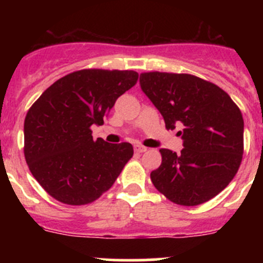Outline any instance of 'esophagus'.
<instances>
[{
  "label": "esophagus",
  "instance_id": "34e87169",
  "mask_svg": "<svg viewBox=\"0 0 263 263\" xmlns=\"http://www.w3.org/2000/svg\"><path fill=\"white\" fill-rule=\"evenodd\" d=\"M147 150V147L142 146V145H135V151L136 153H145Z\"/></svg>",
  "mask_w": 263,
  "mask_h": 263
}]
</instances>
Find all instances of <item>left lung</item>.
Wrapping results in <instances>:
<instances>
[{
    "instance_id": "left-lung-1",
    "label": "left lung",
    "mask_w": 263,
    "mask_h": 263,
    "mask_svg": "<svg viewBox=\"0 0 263 263\" xmlns=\"http://www.w3.org/2000/svg\"><path fill=\"white\" fill-rule=\"evenodd\" d=\"M142 91L161 113L166 129L179 128V155L161 148V164L150 178L177 205L196 206L221 192L243 156L242 113L217 85L188 73L145 72Z\"/></svg>"
}]
</instances>
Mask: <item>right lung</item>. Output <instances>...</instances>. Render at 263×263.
Here are the masks:
<instances>
[{"label": "right lung", "instance_id": "obj_1", "mask_svg": "<svg viewBox=\"0 0 263 263\" xmlns=\"http://www.w3.org/2000/svg\"><path fill=\"white\" fill-rule=\"evenodd\" d=\"M139 79L135 71H75L52 84L24 122V155L48 195L67 205H86L109 190L134 155L128 142L94 140L90 127Z\"/></svg>", "mask_w": 263, "mask_h": 263}]
</instances>
